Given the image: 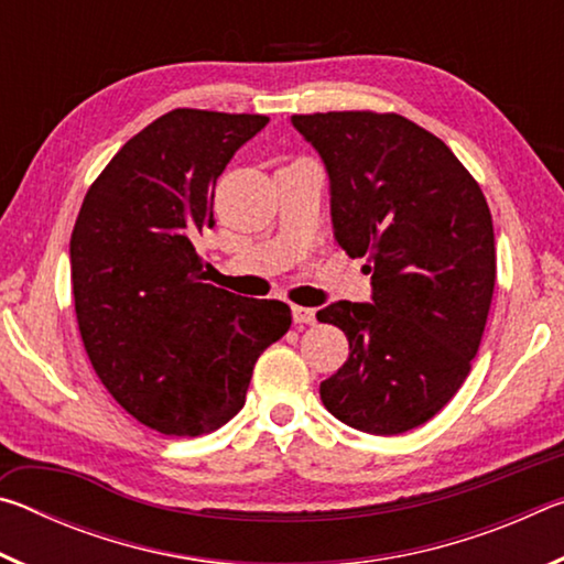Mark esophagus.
<instances>
[{"instance_id": "1", "label": "esophagus", "mask_w": 564, "mask_h": 564, "mask_svg": "<svg viewBox=\"0 0 564 564\" xmlns=\"http://www.w3.org/2000/svg\"><path fill=\"white\" fill-rule=\"evenodd\" d=\"M293 321L299 323V326H311V323H316V311L303 308V305H293Z\"/></svg>"}]
</instances>
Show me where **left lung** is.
Listing matches in <instances>:
<instances>
[{
  "instance_id": "left-lung-1",
  "label": "left lung",
  "mask_w": 564,
  "mask_h": 564,
  "mask_svg": "<svg viewBox=\"0 0 564 564\" xmlns=\"http://www.w3.org/2000/svg\"><path fill=\"white\" fill-rule=\"evenodd\" d=\"M291 121L326 164L333 236L373 273V303L318 311L350 346L321 400L356 431H413L460 390L480 348L495 289L488 202L445 141L400 113Z\"/></svg>"
}]
</instances>
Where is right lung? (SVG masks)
<instances>
[{"instance_id":"add662e5","label":"right lung","mask_w":564,"mask_h":564,"mask_svg":"<svg viewBox=\"0 0 564 564\" xmlns=\"http://www.w3.org/2000/svg\"><path fill=\"white\" fill-rule=\"evenodd\" d=\"M269 117L174 109L123 144L76 216L72 293L87 356L111 398L164 435L218 431L253 366L291 328L283 301L206 283L196 241L216 178Z\"/></svg>"}]
</instances>
